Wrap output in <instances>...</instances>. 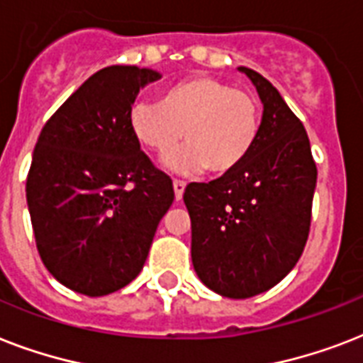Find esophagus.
<instances>
[{"mask_svg": "<svg viewBox=\"0 0 363 363\" xmlns=\"http://www.w3.org/2000/svg\"><path fill=\"white\" fill-rule=\"evenodd\" d=\"M173 188H175V198L181 199L182 194H184V188H186V182L175 179V181H173Z\"/></svg>", "mask_w": 363, "mask_h": 363, "instance_id": "esophagus-1", "label": "esophagus"}]
</instances>
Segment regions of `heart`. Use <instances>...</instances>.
Instances as JSON below:
<instances>
[{
  "label": "heart",
  "mask_w": 363,
  "mask_h": 363,
  "mask_svg": "<svg viewBox=\"0 0 363 363\" xmlns=\"http://www.w3.org/2000/svg\"><path fill=\"white\" fill-rule=\"evenodd\" d=\"M133 139L154 156H169L177 171L232 173L247 160L259 133L252 94L211 75H190L158 92L156 105L137 104L128 115Z\"/></svg>",
  "instance_id": "obj_1"
}]
</instances>
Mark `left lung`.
Instances as JSON below:
<instances>
[{"mask_svg": "<svg viewBox=\"0 0 363 363\" xmlns=\"http://www.w3.org/2000/svg\"><path fill=\"white\" fill-rule=\"evenodd\" d=\"M264 104L256 145L232 173L190 182L192 264L205 286L245 299L269 290L298 264L309 238L316 165L307 131L267 79L239 67Z\"/></svg>", "mask_w": 363, "mask_h": 363, "instance_id": "1", "label": "left lung"}]
</instances>
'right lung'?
Wrapping results in <instances>:
<instances>
[{"instance_id": "add662e5", "label": "right lung", "mask_w": 363, "mask_h": 363, "mask_svg": "<svg viewBox=\"0 0 363 363\" xmlns=\"http://www.w3.org/2000/svg\"><path fill=\"white\" fill-rule=\"evenodd\" d=\"M160 77L137 65L94 73L37 139L26 181L37 250L73 292L98 298L130 284L175 199L128 125L139 90Z\"/></svg>"}]
</instances>
